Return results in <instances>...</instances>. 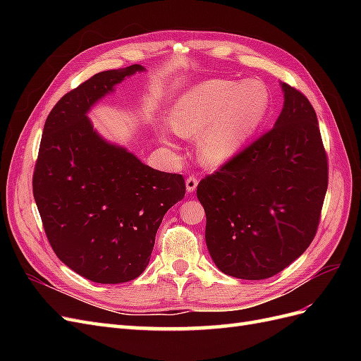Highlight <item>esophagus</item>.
<instances>
[{
    "instance_id": "1",
    "label": "esophagus",
    "mask_w": 361,
    "mask_h": 361,
    "mask_svg": "<svg viewBox=\"0 0 361 361\" xmlns=\"http://www.w3.org/2000/svg\"><path fill=\"white\" fill-rule=\"evenodd\" d=\"M197 183H199V178L197 176L187 178V180H185V185H187V191L188 192L195 191V188H197Z\"/></svg>"
}]
</instances>
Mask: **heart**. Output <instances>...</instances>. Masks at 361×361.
I'll use <instances>...</instances> for the list:
<instances>
[{"mask_svg": "<svg viewBox=\"0 0 361 361\" xmlns=\"http://www.w3.org/2000/svg\"><path fill=\"white\" fill-rule=\"evenodd\" d=\"M268 108V90L257 80H211L180 96L169 122L179 135H200L197 147L202 161L220 166L256 133Z\"/></svg>", "mask_w": 361, "mask_h": 361, "instance_id": "b5f03b06", "label": "heart"}]
</instances>
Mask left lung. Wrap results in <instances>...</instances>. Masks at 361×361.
I'll return each mask as SVG.
<instances>
[{
    "instance_id": "obj_1",
    "label": "left lung",
    "mask_w": 361,
    "mask_h": 361,
    "mask_svg": "<svg viewBox=\"0 0 361 361\" xmlns=\"http://www.w3.org/2000/svg\"><path fill=\"white\" fill-rule=\"evenodd\" d=\"M274 128L197 185L206 245L218 269L244 280L279 274L318 231L329 159L318 117L300 90L283 82Z\"/></svg>"
}]
</instances>
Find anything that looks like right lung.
Returning a JSON list of instances; mask_svg holds the SVG:
<instances>
[{
	"mask_svg": "<svg viewBox=\"0 0 361 361\" xmlns=\"http://www.w3.org/2000/svg\"><path fill=\"white\" fill-rule=\"evenodd\" d=\"M140 64L93 75L64 94L43 126L32 194L57 257L96 283L137 279L162 216L183 199L182 174L145 166L96 134L87 111Z\"/></svg>",
	"mask_w": 361,
	"mask_h": 361,
	"instance_id": "obj_1",
	"label": "right lung"
}]
</instances>
